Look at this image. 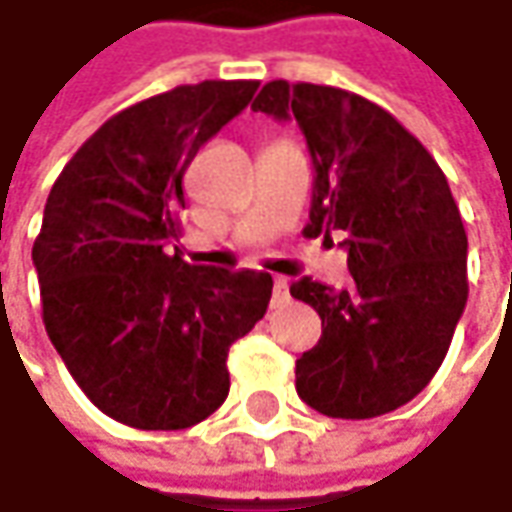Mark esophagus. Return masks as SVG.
Instances as JSON below:
<instances>
[{
	"label": "esophagus",
	"instance_id": "1",
	"mask_svg": "<svg viewBox=\"0 0 512 512\" xmlns=\"http://www.w3.org/2000/svg\"><path fill=\"white\" fill-rule=\"evenodd\" d=\"M286 300H289V280H286V277H274L272 303L274 306H283Z\"/></svg>",
	"mask_w": 512,
	"mask_h": 512
}]
</instances>
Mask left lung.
Returning a JSON list of instances; mask_svg holds the SVG:
<instances>
[{
  "mask_svg": "<svg viewBox=\"0 0 512 512\" xmlns=\"http://www.w3.org/2000/svg\"><path fill=\"white\" fill-rule=\"evenodd\" d=\"M252 110L294 118L314 161L306 238L345 235L348 289L300 277L323 334L294 371L300 399L334 419L397 411L428 385L467 303V235L422 141L368 98L277 79Z\"/></svg>",
  "mask_w": 512,
  "mask_h": 512,
  "instance_id": "8db88e82",
  "label": "left lung"
}]
</instances>
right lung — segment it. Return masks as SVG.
I'll list each match as a JSON object with an SVG mask.
<instances>
[{"label": "right lung", "mask_w": 512, "mask_h": 512, "mask_svg": "<svg viewBox=\"0 0 512 512\" xmlns=\"http://www.w3.org/2000/svg\"><path fill=\"white\" fill-rule=\"evenodd\" d=\"M260 81H201L107 118L64 164L33 266L42 320L101 414L138 431H184L229 394V345L272 300V274L192 266L181 235L184 175Z\"/></svg>", "instance_id": "1"}]
</instances>
